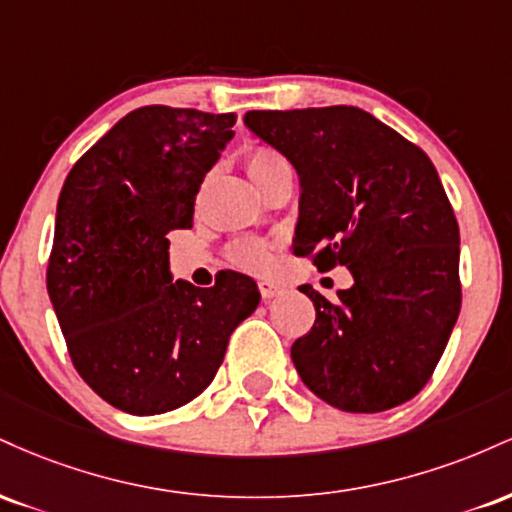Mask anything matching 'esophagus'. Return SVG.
Segmentation results:
<instances>
[{
  "mask_svg": "<svg viewBox=\"0 0 512 512\" xmlns=\"http://www.w3.org/2000/svg\"><path fill=\"white\" fill-rule=\"evenodd\" d=\"M257 286H260V293H262L264 301H272V298H276L281 293V286L274 284V281H260Z\"/></svg>",
  "mask_w": 512,
  "mask_h": 512,
  "instance_id": "1",
  "label": "esophagus"
}]
</instances>
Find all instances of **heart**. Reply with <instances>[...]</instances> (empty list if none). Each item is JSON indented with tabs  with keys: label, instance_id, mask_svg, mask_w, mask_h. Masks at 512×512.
I'll return each instance as SVG.
<instances>
[{
	"label": "heart",
	"instance_id": "obj_1",
	"mask_svg": "<svg viewBox=\"0 0 512 512\" xmlns=\"http://www.w3.org/2000/svg\"><path fill=\"white\" fill-rule=\"evenodd\" d=\"M281 170H289V163L279 151L269 149V146H257V149L250 151L248 175L255 182V187L272 178V175L281 173ZM231 257L240 267L264 274L276 264V245L264 238H240L231 245Z\"/></svg>",
	"mask_w": 512,
	"mask_h": 512
}]
</instances>
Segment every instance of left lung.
Returning a JSON list of instances; mask_svg holds the SVG:
<instances>
[{"mask_svg":"<svg viewBox=\"0 0 512 512\" xmlns=\"http://www.w3.org/2000/svg\"><path fill=\"white\" fill-rule=\"evenodd\" d=\"M245 127L289 158L301 199L293 248L317 269L344 264L351 289L327 301L313 286L315 325L291 346L310 392L375 414L428 383L460 315V228L428 158L351 105L250 110Z\"/></svg>","mask_w":512,"mask_h":512,"instance_id":"left-lung-1","label":"left lung"}]
</instances>
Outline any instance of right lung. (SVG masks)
Masks as SVG:
<instances>
[{"label": "right lung", "mask_w": 512, "mask_h": 512, "mask_svg": "<svg viewBox=\"0 0 512 512\" xmlns=\"http://www.w3.org/2000/svg\"><path fill=\"white\" fill-rule=\"evenodd\" d=\"M233 125V113L134 110L76 161L57 199L50 303L74 368L127 414H163L207 390L260 303L250 276L221 272L197 289L173 281L168 262L166 236L192 226Z\"/></svg>", "instance_id": "1"}]
</instances>
